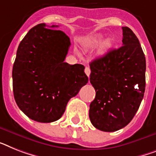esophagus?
I'll use <instances>...</instances> for the list:
<instances>
[{
	"label": "esophagus",
	"instance_id": "esophagus-1",
	"mask_svg": "<svg viewBox=\"0 0 156 156\" xmlns=\"http://www.w3.org/2000/svg\"><path fill=\"white\" fill-rule=\"evenodd\" d=\"M85 73H86V74L89 77L90 74V69L89 67L87 66L85 68Z\"/></svg>",
	"mask_w": 156,
	"mask_h": 156
}]
</instances>
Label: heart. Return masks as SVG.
Instances as JSON below:
<instances>
[{
  "label": "heart",
  "mask_w": 156,
  "mask_h": 156,
  "mask_svg": "<svg viewBox=\"0 0 156 156\" xmlns=\"http://www.w3.org/2000/svg\"><path fill=\"white\" fill-rule=\"evenodd\" d=\"M102 41H103V37H102V35H97V36L94 37L91 40L90 43V45L91 47H96V46L99 45L100 44L102 43ZM111 45H112L111 41L107 40V41L103 42L102 45L101 46V49H100V50H101L102 53H104V52L107 51V50L111 47Z\"/></svg>",
  "instance_id": "heart-1"
}]
</instances>
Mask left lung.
<instances>
[{
	"mask_svg": "<svg viewBox=\"0 0 156 156\" xmlns=\"http://www.w3.org/2000/svg\"><path fill=\"white\" fill-rule=\"evenodd\" d=\"M122 29V45L90 64V82L96 95L89 117L97 129L113 132L131 122L140 107L146 86V59L140 41L128 27Z\"/></svg>",
	"mask_w": 156,
	"mask_h": 156,
	"instance_id": "8db88e82",
	"label": "left lung"
}]
</instances>
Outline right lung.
Returning <instances> with one entry per match:
<instances>
[{
	"label": "right lung",
	"instance_id": "1",
	"mask_svg": "<svg viewBox=\"0 0 156 156\" xmlns=\"http://www.w3.org/2000/svg\"><path fill=\"white\" fill-rule=\"evenodd\" d=\"M39 24L19 44L12 67V89L18 107L31 119L52 122L88 82L84 66L64 62L70 40L61 30ZM58 27L52 25L50 28Z\"/></svg>",
	"mask_w": 156,
	"mask_h": 156
}]
</instances>
